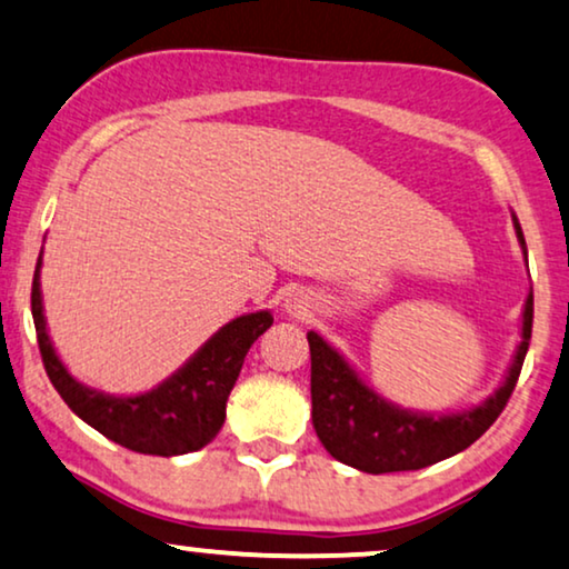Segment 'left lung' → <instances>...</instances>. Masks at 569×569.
Here are the masks:
<instances>
[{
    "mask_svg": "<svg viewBox=\"0 0 569 569\" xmlns=\"http://www.w3.org/2000/svg\"><path fill=\"white\" fill-rule=\"evenodd\" d=\"M515 229H518L520 244H526L518 221H515ZM531 328L533 293L526 301L522 340L505 385L483 406L452 416L408 413L385 403L377 392L361 385L343 356L332 351L317 332H309L312 423L317 437L332 458L359 468L363 473L419 471V468L456 456L468 445H473L505 411L507 400L518 385L522 361H526Z\"/></svg>",
    "mask_w": 569,
    "mask_h": 569,
    "instance_id": "8db88e82",
    "label": "left lung"
}]
</instances>
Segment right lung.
Here are the masks:
<instances>
[{
  "label": "right lung",
  "mask_w": 569,
  "mask_h": 569,
  "mask_svg": "<svg viewBox=\"0 0 569 569\" xmlns=\"http://www.w3.org/2000/svg\"><path fill=\"white\" fill-rule=\"evenodd\" d=\"M38 268H41V260L36 264L33 289H30L38 351H41L43 369H47L51 385L64 403L111 442L142 452V456L171 458L206 448L223 427L226 400L241 372L244 356L254 340L270 328L272 315L254 312L237 317L218 330L189 359L187 367H181L158 390L138 398H111L82 388L57 359L41 312Z\"/></svg>",
  "instance_id": "1"
}]
</instances>
